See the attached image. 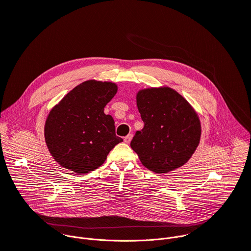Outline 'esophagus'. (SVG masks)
I'll return each mask as SVG.
<instances>
[{
    "label": "esophagus",
    "instance_id": "obj_1",
    "mask_svg": "<svg viewBox=\"0 0 251 251\" xmlns=\"http://www.w3.org/2000/svg\"><path fill=\"white\" fill-rule=\"evenodd\" d=\"M132 138H133V135H132V134H128V135L124 138V142L127 143V144H128V143H130V141L132 140Z\"/></svg>",
    "mask_w": 251,
    "mask_h": 251
}]
</instances>
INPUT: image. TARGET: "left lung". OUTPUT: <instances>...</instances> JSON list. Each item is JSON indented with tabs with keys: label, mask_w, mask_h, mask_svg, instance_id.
Wrapping results in <instances>:
<instances>
[{
	"label": "left lung",
	"mask_w": 251,
	"mask_h": 251,
	"mask_svg": "<svg viewBox=\"0 0 251 251\" xmlns=\"http://www.w3.org/2000/svg\"><path fill=\"white\" fill-rule=\"evenodd\" d=\"M136 102L144 128L136 132L130 146L143 166L158 174L184 166L197 150L201 134L193 106L168 86L141 89Z\"/></svg>",
	"instance_id": "1"
}]
</instances>
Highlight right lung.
I'll return each instance as SVG.
<instances>
[{
  "label": "right lung",
  "instance_id": "1",
  "mask_svg": "<svg viewBox=\"0 0 251 251\" xmlns=\"http://www.w3.org/2000/svg\"><path fill=\"white\" fill-rule=\"evenodd\" d=\"M117 90L113 82L86 80L52 107L45 124V140L61 167L87 174L100 167L123 141L115 134L112 116L104 113Z\"/></svg>",
  "mask_w": 251,
  "mask_h": 251
}]
</instances>
